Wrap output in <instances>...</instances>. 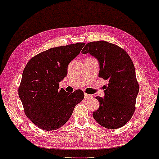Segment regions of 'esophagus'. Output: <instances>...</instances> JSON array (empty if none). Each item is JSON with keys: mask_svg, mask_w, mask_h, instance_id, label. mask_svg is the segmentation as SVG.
I'll use <instances>...</instances> for the list:
<instances>
[{"mask_svg": "<svg viewBox=\"0 0 159 159\" xmlns=\"http://www.w3.org/2000/svg\"><path fill=\"white\" fill-rule=\"evenodd\" d=\"M93 95L86 94V93L84 94V98H85L86 99H88V98H93Z\"/></svg>", "mask_w": 159, "mask_h": 159, "instance_id": "34e87169", "label": "esophagus"}]
</instances>
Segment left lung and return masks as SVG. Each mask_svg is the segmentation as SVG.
Returning a JSON list of instances; mask_svg holds the SVG:
<instances>
[{
    "instance_id": "1",
    "label": "left lung",
    "mask_w": 159,
    "mask_h": 159,
    "mask_svg": "<svg viewBox=\"0 0 159 159\" xmlns=\"http://www.w3.org/2000/svg\"><path fill=\"white\" fill-rule=\"evenodd\" d=\"M82 53L98 60V77L108 82L104 98L96 97L100 105L93 112L94 120L107 129L122 127L135 112L139 89L131 58L122 48L105 41L90 42Z\"/></svg>"
}]
</instances>
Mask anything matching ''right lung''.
<instances>
[{"label":"right lung","instance_id":"obj_1","mask_svg":"<svg viewBox=\"0 0 159 159\" xmlns=\"http://www.w3.org/2000/svg\"><path fill=\"white\" fill-rule=\"evenodd\" d=\"M85 43L52 48L28 62L18 89L26 116L39 128L54 130L64 125L75 105L83 100L82 90L73 93L61 89L59 82L67 75L70 62L78 55Z\"/></svg>","mask_w":159,"mask_h":159}]
</instances>
